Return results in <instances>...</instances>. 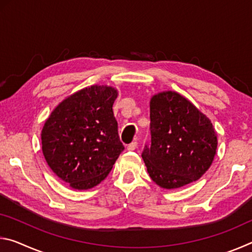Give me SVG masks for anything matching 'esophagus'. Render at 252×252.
<instances>
[{"mask_svg":"<svg viewBox=\"0 0 252 252\" xmlns=\"http://www.w3.org/2000/svg\"><path fill=\"white\" fill-rule=\"evenodd\" d=\"M136 147H138V142H132V143L129 144V146L126 147V149L129 151H134L135 149H136Z\"/></svg>","mask_w":252,"mask_h":252,"instance_id":"esophagus-1","label":"esophagus"}]
</instances>
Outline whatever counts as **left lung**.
<instances>
[{"label":"left lung","mask_w":252,"mask_h":252,"mask_svg":"<svg viewBox=\"0 0 252 252\" xmlns=\"http://www.w3.org/2000/svg\"><path fill=\"white\" fill-rule=\"evenodd\" d=\"M150 120L151 146L142 159L152 181L171 190L199 180L218 146L210 119L178 92L163 91L151 97Z\"/></svg>","instance_id":"left-lung-1"}]
</instances>
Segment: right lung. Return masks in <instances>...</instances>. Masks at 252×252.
I'll return each mask as SVG.
<instances>
[{
  "label": "right lung",
  "instance_id": "add662e5",
  "mask_svg": "<svg viewBox=\"0 0 252 252\" xmlns=\"http://www.w3.org/2000/svg\"><path fill=\"white\" fill-rule=\"evenodd\" d=\"M117 96L108 85L84 88L60 102L42 127L46 163L72 189L99 185L125 150L112 109Z\"/></svg>",
  "mask_w": 252,
  "mask_h": 252
}]
</instances>
